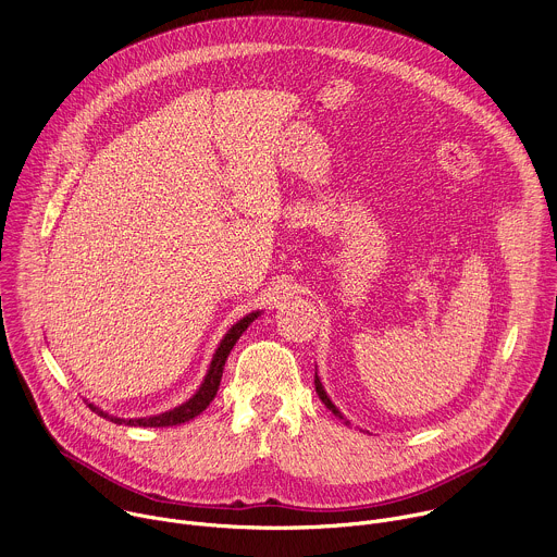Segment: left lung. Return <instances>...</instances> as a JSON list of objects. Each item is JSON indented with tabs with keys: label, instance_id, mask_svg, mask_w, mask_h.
<instances>
[{
	"label": "left lung",
	"instance_id": "1",
	"mask_svg": "<svg viewBox=\"0 0 557 557\" xmlns=\"http://www.w3.org/2000/svg\"><path fill=\"white\" fill-rule=\"evenodd\" d=\"M314 389H317V394H320V399H322V404L329 408V410H333V414H337V417H342L339 414V410L333 406V401L329 399V394L324 392V387H322V383H320V376H317V372H314Z\"/></svg>",
	"mask_w": 557,
	"mask_h": 557
}]
</instances>
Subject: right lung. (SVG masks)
<instances>
[{
  "label": "right lung",
  "mask_w": 557,
  "mask_h": 557,
  "mask_svg": "<svg viewBox=\"0 0 557 557\" xmlns=\"http://www.w3.org/2000/svg\"><path fill=\"white\" fill-rule=\"evenodd\" d=\"M258 314H260V312H251V314H247L245 320L237 322V324L226 333V337L222 339L220 348H218V350H215V355H213V361H211V368H209V372H207L205 383L200 385V389L191 396V399H189L187 404H183L181 408H174L172 412L158 414V417H149V419H129V421L108 417V414H103L101 410H97L95 406H90V408H92L95 412H99L101 417H106V419L114 421V423L138 425V428H170V425H181V423L191 421V419H194V417H198L202 410H207V406L213 401V396L218 394V387H220V379H222L224 361H226V357H228L231 348L235 346V342H237V339H240V335L249 329V324H251L253 320H258Z\"/></svg>",
  "instance_id": "1"
}]
</instances>
